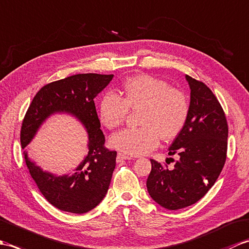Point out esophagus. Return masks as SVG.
<instances>
[{
    "label": "esophagus",
    "instance_id": "esophagus-1",
    "mask_svg": "<svg viewBox=\"0 0 249 249\" xmlns=\"http://www.w3.org/2000/svg\"><path fill=\"white\" fill-rule=\"evenodd\" d=\"M130 160H133V157L126 155V154H122V153H118V156H116V160H118V161Z\"/></svg>",
    "mask_w": 249,
    "mask_h": 249
}]
</instances>
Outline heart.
I'll list each match as a JSON object with an SVG mask.
<instances>
[{
  "instance_id": "heart-1",
  "label": "heart",
  "mask_w": 249,
  "mask_h": 249,
  "mask_svg": "<svg viewBox=\"0 0 249 249\" xmlns=\"http://www.w3.org/2000/svg\"><path fill=\"white\" fill-rule=\"evenodd\" d=\"M123 98L112 92L100 99V122L109 129L120 126L128 109L141 108L138 128H125L111 136L110 145L128 155L139 156L154 150L160 137L170 141L179 135L186 124L189 106L185 95L150 75L126 79L122 87Z\"/></svg>"
}]
</instances>
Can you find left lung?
<instances>
[{"label": "left lung", "mask_w": 249, "mask_h": 249, "mask_svg": "<svg viewBox=\"0 0 249 249\" xmlns=\"http://www.w3.org/2000/svg\"><path fill=\"white\" fill-rule=\"evenodd\" d=\"M190 89L186 124L169 155H178L172 170L151 160L146 187L162 208L179 210L197 202L213 186L223 170L228 145V124L223 108L203 82L186 75Z\"/></svg>", "instance_id": "obj_1"}]
</instances>
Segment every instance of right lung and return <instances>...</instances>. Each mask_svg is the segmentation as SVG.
I'll list each match as a JSON object with an SVG mask.
<instances>
[{
  "label": "right lung",
  "instance_id": "1",
  "mask_svg": "<svg viewBox=\"0 0 249 249\" xmlns=\"http://www.w3.org/2000/svg\"><path fill=\"white\" fill-rule=\"evenodd\" d=\"M113 75L79 73L46 84L34 96L21 126L20 141L26 167L40 193L56 209L73 214L88 213L102 202L115 168L116 152L105 147V136L94 98ZM55 113L71 114L87 129L88 154L71 175L44 172L27 156L25 146L43 122Z\"/></svg>",
  "mask_w": 249,
  "mask_h": 249
}]
</instances>
